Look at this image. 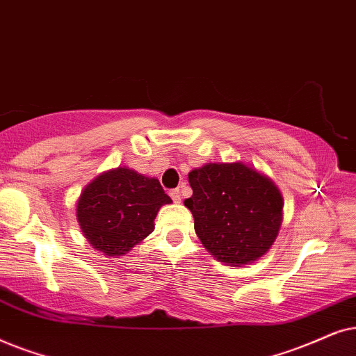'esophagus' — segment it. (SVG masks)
Segmentation results:
<instances>
[{"mask_svg": "<svg viewBox=\"0 0 356 356\" xmlns=\"http://www.w3.org/2000/svg\"><path fill=\"white\" fill-rule=\"evenodd\" d=\"M169 195H170V198H172V200H174L175 203H181V200H182V192H181V188H172V191L169 192Z\"/></svg>", "mask_w": 356, "mask_h": 356, "instance_id": "1", "label": "esophagus"}]
</instances>
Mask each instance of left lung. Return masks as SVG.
I'll return each instance as SVG.
<instances>
[{
    "mask_svg": "<svg viewBox=\"0 0 356 356\" xmlns=\"http://www.w3.org/2000/svg\"><path fill=\"white\" fill-rule=\"evenodd\" d=\"M192 211L202 244L227 265H244L267 252L282 222L283 200L270 179L248 165L205 164L188 174Z\"/></svg>",
    "mask_w": 356,
    "mask_h": 356,
    "instance_id": "8db88e82",
    "label": "left lung"
}]
</instances>
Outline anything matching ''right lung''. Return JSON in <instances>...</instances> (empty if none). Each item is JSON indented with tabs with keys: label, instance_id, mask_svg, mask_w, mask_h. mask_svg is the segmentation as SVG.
<instances>
[{
	"label": "right lung",
	"instance_id": "obj_1",
	"mask_svg": "<svg viewBox=\"0 0 356 356\" xmlns=\"http://www.w3.org/2000/svg\"><path fill=\"white\" fill-rule=\"evenodd\" d=\"M170 202L158 179L117 168L84 188L76 213L94 249L123 255L153 233L159 208Z\"/></svg>",
	"mask_w": 356,
	"mask_h": 356
}]
</instances>
